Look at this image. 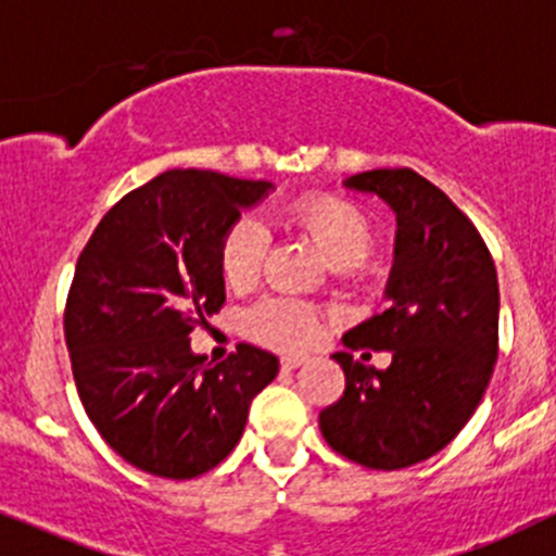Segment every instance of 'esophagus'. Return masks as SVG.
<instances>
[{
  "instance_id": "obj_1",
  "label": "esophagus",
  "mask_w": 556,
  "mask_h": 556,
  "mask_svg": "<svg viewBox=\"0 0 556 556\" xmlns=\"http://www.w3.org/2000/svg\"><path fill=\"white\" fill-rule=\"evenodd\" d=\"M306 358H301V355H282V369L285 371H293L299 369V366H304Z\"/></svg>"
}]
</instances>
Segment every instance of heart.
<instances>
[{
  "label": "heart",
  "mask_w": 556,
  "mask_h": 556,
  "mask_svg": "<svg viewBox=\"0 0 556 556\" xmlns=\"http://www.w3.org/2000/svg\"><path fill=\"white\" fill-rule=\"evenodd\" d=\"M290 225L309 236L337 271H350L366 261L375 244L369 217L355 203L333 195H312L288 212ZM268 250V236L257 219L230 225L219 247V271L230 288H250L257 279ZM247 331L263 344L279 350L306 348L320 333V317L309 304L295 299H263L247 312Z\"/></svg>",
  "instance_id": "b5f03b06"
}]
</instances>
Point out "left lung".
Listing matches in <instances>:
<instances>
[{"label": "left lung", "instance_id": "left-lung-1", "mask_svg": "<svg viewBox=\"0 0 556 556\" xmlns=\"http://www.w3.org/2000/svg\"><path fill=\"white\" fill-rule=\"evenodd\" d=\"M342 187L396 217L388 309L342 337L350 350H388L391 366L333 353L344 393L320 413V432L355 465L402 470L443 451L483 399L497 361V271L470 219L415 170H366Z\"/></svg>", "mask_w": 556, "mask_h": 556}]
</instances>
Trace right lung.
<instances>
[{
    "label": "right lung",
    "mask_w": 556,
    "mask_h": 556,
    "mask_svg": "<svg viewBox=\"0 0 556 556\" xmlns=\"http://www.w3.org/2000/svg\"><path fill=\"white\" fill-rule=\"evenodd\" d=\"M271 192V181L165 170L124 195L80 252L64 312L78 396L102 440L149 476L217 467L277 377L279 358L255 344L223 364L190 348L225 301V233Z\"/></svg>",
    "instance_id": "add662e5"
}]
</instances>
